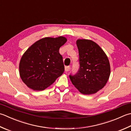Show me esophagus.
Wrapping results in <instances>:
<instances>
[{"mask_svg": "<svg viewBox=\"0 0 131 131\" xmlns=\"http://www.w3.org/2000/svg\"><path fill=\"white\" fill-rule=\"evenodd\" d=\"M70 70V66H65V71H69Z\"/></svg>", "mask_w": 131, "mask_h": 131, "instance_id": "34e87169", "label": "esophagus"}]
</instances>
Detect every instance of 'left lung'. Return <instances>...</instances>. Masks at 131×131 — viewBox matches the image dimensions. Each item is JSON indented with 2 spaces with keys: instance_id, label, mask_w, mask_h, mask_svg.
Segmentation results:
<instances>
[{
  "instance_id": "8db88e82",
  "label": "left lung",
  "mask_w": 131,
  "mask_h": 131,
  "mask_svg": "<svg viewBox=\"0 0 131 131\" xmlns=\"http://www.w3.org/2000/svg\"><path fill=\"white\" fill-rule=\"evenodd\" d=\"M79 69L75 75H69L73 85L84 95L95 94L108 81L111 69L106 53L93 41L77 40Z\"/></svg>"
}]
</instances>
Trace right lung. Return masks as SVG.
I'll return each mask as SVG.
<instances>
[{
    "instance_id": "right-lung-1",
    "label": "right lung",
    "mask_w": 131,
    "mask_h": 131,
    "mask_svg": "<svg viewBox=\"0 0 131 131\" xmlns=\"http://www.w3.org/2000/svg\"><path fill=\"white\" fill-rule=\"evenodd\" d=\"M67 41L63 36L44 37L25 51L19 63L20 78L28 88L41 91L63 74L64 65L59 49Z\"/></svg>"
}]
</instances>
